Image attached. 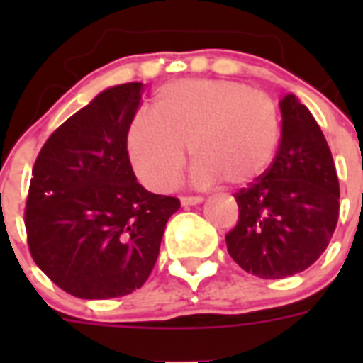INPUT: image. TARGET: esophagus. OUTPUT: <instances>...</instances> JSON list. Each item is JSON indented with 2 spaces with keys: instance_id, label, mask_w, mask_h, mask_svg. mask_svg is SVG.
I'll return each instance as SVG.
<instances>
[{
  "instance_id": "esophagus-1",
  "label": "esophagus",
  "mask_w": 363,
  "mask_h": 363,
  "mask_svg": "<svg viewBox=\"0 0 363 363\" xmlns=\"http://www.w3.org/2000/svg\"><path fill=\"white\" fill-rule=\"evenodd\" d=\"M203 201V198L201 196H182L181 198V203L184 205V207H190V205H198Z\"/></svg>"
}]
</instances>
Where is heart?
Instances as JSON below:
<instances>
[{
	"mask_svg": "<svg viewBox=\"0 0 363 363\" xmlns=\"http://www.w3.org/2000/svg\"><path fill=\"white\" fill-rule=\"evenodd\" d=\"M281 116L269 94L235 81L196 79L167 84L152 115H135L128 128L131 165L152 190H169L188 152L192 181L213 186H247L275 158Z\"/></svg>",
	"mask_w": 363,
	"mask_h": 363,
	"instance_id": "obj_1",
	"label": "heart"
}]
</instances>
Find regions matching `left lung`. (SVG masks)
<instances>
[{
	"label": "left lung",
	"instance_id": "left-lung-1",
	"mask_svg": "<svg viewBox=\"0 0 363 363\" xmlns=\"http://www.w3.org/2000/svg\"><path fill=\"white\" fill-rule=\"evenodd\" d=\"M282 130L264 175L233 198L239 220L228 252L247 273L284 279L326 250L339 218V181L332 150L313 115L294 94L281 101Z\"/></svg>",
	"mask_w": 363,
	"mask_h": 363
}]
</instances>
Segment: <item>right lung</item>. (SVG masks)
Listing matches in <instances>:
<instances>
[{
	"label": "right lung",
	"instance_id": "obj_1",
	"mask_svg": "<svg viewBox=\"0 0 363 363\" xmlns=\"http://www.w3.org/2000/svg\"><path fill=\"white\" fill-rule=\"evenodd\" d=\"M141 96V82L107 88L48 137L31 171L24 211L31 258L75 298L141 288L181 207L145 190L131 169L128 128Z\"/></svg>",
	"mask_w": 363,
	"mask_h": 363
}]
</instances>
